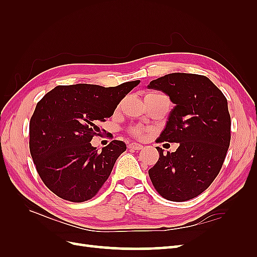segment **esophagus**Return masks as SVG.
Wrapping results in <instances>:
<instances>
[{
	"instance_id": "esophagus-1",
	"label": "esophagus",
	"mask_w": 257,
	"mask_h": 257,
	"mask_svg": "<svg viewBox=\"0 0 257 257\" xmlns=\"http://www.w3.org/2000/svg\"><path fill=\"white\" fill-rule=\"evenodd\" d=\"M128 148H130V149H133V150H142L144 147L142 145H139V144L132 143V144L128 145Z\"/></svg>"
}]
</instances>
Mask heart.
<instances>
[{"label": "heart", "mask_w": 257, "mask_h": 257, "mask_svg": "<svg viewBox=\"0 0 257 257\" xmlns=\"http://www.w3.org/2000/svg\"><path fill=\"white\" fill-rule=\"evenodd\" d=\"M150 94H159V93H150ZM148 132H149V130L142 125H132L127 130V133L137 139L145 138Z\"/></svg>", "instance_id": "obj_1"}]
</instances>
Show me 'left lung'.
Wrapping results in <instances>:
<instances>
[{
    "mask_svg": "<svg viewBox=\"0 0 257 257\" xmlns=\"http://www.w3.org/2000/svg\"><path fill=\"white\" fill-rule=\"evenodd\" d=\"M149 89L163 91L176 104L157 143H178L175 152L160 153L149 169L154 189L172 201L200 195L219 175L230 143L227 99L203 75L173 73L152 80Z\"/></svg>",
    "mask_w": 257,
    "mask_h": 257,
    "instance_id": "left-lung-1",
    "label": "left lung"
}]
</instances>
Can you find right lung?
<instances>
[{"label": "right lung", "instance_id": "add662e5", "mask_svg": "<svg viewBox=\"0 0 257 257\" xmlns=\"http://www.w3.org/2000/svg\"><path fill=\"white\" fill-rule=\"evenodd\" d=\"M139 80L116 87L58 85L37 103L30 120V152L38 175L57 196L73 203L94 197L126 150L112 141L97 152L91 146L105 122Z\"/></svg>", "mask_w": 257, "mask_h": 257}]
</instances>
